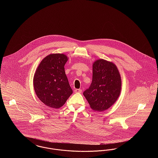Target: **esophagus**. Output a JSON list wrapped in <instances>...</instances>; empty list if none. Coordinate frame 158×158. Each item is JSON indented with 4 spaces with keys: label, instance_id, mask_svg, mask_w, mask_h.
<instances>
[{
    "label": "esophagus",
    "instance_id": "1",
    "mask_svg": "<svg viewBox=\"0 0 158 158\" xmlns=\"http://www.w3.org/2000/svg\"><path fill=\"white\" fill-rule=\"evenodd\" d=\"M74 91L75 92H77V93H81L82 92V90L81 89H76Z\"/></svg>",
    "mask_w": 158,
    "mask_h": 158
}]
</instances>
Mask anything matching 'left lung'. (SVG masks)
<instances>
[{"label":"left lung","instance_id":"1","mask_svg":"<svg viewBox=\"0 0 158 158\" xmlns=\"http://www.w3.org/2000/svg\"><path fill=\"white\" fill-rule=\"evenodd\" d=\"M121 80L116 66L104 59L93 64L92 81L83 93L92 109L98 112L109 108L120 94Z\"/></svg>","mask_w":158,"mask_h":158}]
</instances>
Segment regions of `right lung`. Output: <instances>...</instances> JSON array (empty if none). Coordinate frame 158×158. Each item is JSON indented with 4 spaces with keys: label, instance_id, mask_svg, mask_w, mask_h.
<instances>
[{
    "label": "right lung",
    "instance_id": "1",
    "mask_svg": "<svg viewBox=\"0 0 158 158\" xmlns=\"http://www.w3.org/2000/svg\"><path fill=\"white\" fill-rule=\"evenodd\" d=\"M67 61L63 54H50L41 61L34 75L37 96L49 107L60 108L73 93L64 71Z\"/></svg>",
    "mask_w": 158,
    "mask_h": 158
}]
</instances>
